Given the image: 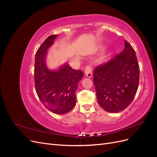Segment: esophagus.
<instances>
[{
	"mask_svg": "<svg viewBox=\"0 0 157 157\" xmlns=\"http://www.w3.org/2000/svg\"><path fill=\"white\" fill-rule=\"evenodd\" d=\"M85 74H86V77H91L92 75V67L90 65H87L86 67H85Z\"/></svg>",
	"mask_w": 157,
	"mask_h": 157,
	"instance_id": "obj_1",
	"label": "esophagus"
}]
</instances>
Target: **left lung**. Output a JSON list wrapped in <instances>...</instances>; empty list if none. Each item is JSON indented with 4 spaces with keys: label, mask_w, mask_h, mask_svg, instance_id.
Wrapping results in <instances>:
<instances>
[{
    "label": "left lung",
    "mask_w": 157,
    "mask_h": 157,
    "mask_svg": "<svg viewBox=\"0 0 157 157\" xmlns=\"http://www.w3.org/2000/svg\"><path fill=\"white\" fill-rule=\"evenodd\" d=\"M93 75L99 105L110 113L124 110L139 86L140 67L134 49L125 40L123 51L98 65Z\"/></svg>",
    "instance_id": "1"
}]
</instances>
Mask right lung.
Instances as JSON below:
<instances>
[{"label": "right lung", "mask_w": 157, "mask_h": 157, "mask_svg": "<svg viewBox=\"0 0 157 157\" xmlns=\"http://www.w3.org/2000/svg\"><path fill=\"white\" fill-rule=\"evenodd\" d=\"M57 35L49 36L42 42L35 54V86L42 104L51 112L65 114L76 105V90L84 73L67 64L58 71H50L45 63L46 52Z\"/></svg>", "instance_id": "add662e5"}]
</instances>
